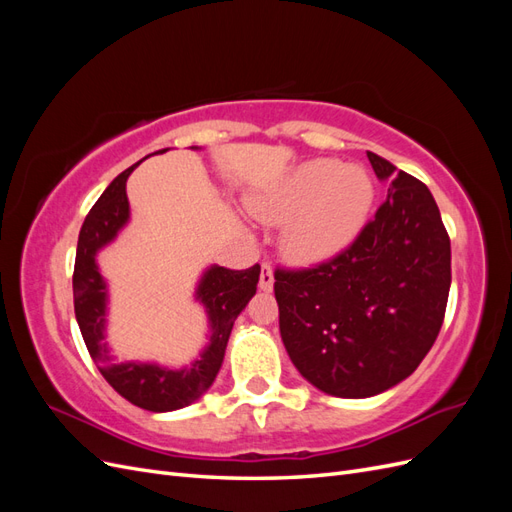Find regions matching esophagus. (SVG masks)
Returning a JSON list of instances; mask_svg holds the SVG:
<instances>
[{"mask_svg": "<svg viewBox=\"0 0 512 512\" xmlns=\"http://www.w3.org/2000/svg\"><path fill=\"white\" fill-rule=\"evenodd\" d=\"M273 282H275V277H273V267L269 265V262H262V267H260V290H265V292H269L271 288H273Z\"/></svg>", "mask_w": 512, "mask_h": 512, "instance_id": "esophagus-1", "label": "esophagus"}]
</instances>
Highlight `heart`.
<instances>
[{"mask_svg":"<svg viewBox=\"0 0 512 512\" xmlns=\"http://www.w3.org/2000/svg\"><path fill=\"white\" fill-rule=\"evenodd\" d=\"M376 200V185L359 166L314 160L299 166L267 196L252 203L256 218L284 224L282 245L301 265L329 260L344 252L365 228Z\"/></svg>","mask_w":512,"mask_h":512,"instance_id":"heart-1","label":"heart"}]
</instances>
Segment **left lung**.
<instances>
[{
  "label": "left lung",
  "mask_w": 512,
  "mask_h": 512,
  "mask_svg": "<svg viewBox=\"0 0 512 512\" xmlns=\"http://www.w3.org/2000/svg\"><path fill=\"white\" fill-rule=\"evenodd\" d=\"M389 194L344 252L275 269L280 333L316 389L361 399L406 380L431 350L451 288V239L423 181L367 151Z\"/></svg>",
  "instance_id": "8db88e82"
}]
</instances>
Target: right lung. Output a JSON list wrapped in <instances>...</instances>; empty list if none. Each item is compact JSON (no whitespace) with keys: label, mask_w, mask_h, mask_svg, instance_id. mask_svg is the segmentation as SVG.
Listing matches in <instances>:
<instances>
[{"label":"right lung","mask_w":512,"mask_h":512,"mask_svg":"<svg viewBox=\"0 0 512 512\" xmlns=\"http://www.w3.org/2000/svg\"><path fill=\"white\" fill-rule=\"evenodd\" d=\"M164 151L166 149L160 153ZM136 164L111 181L83 222L72 275L74 314L85 346L104 380L123 399H128L138 408L149 412H170L194 404L218 376L232 324L243 312L247 301L256 294L260 265L243 271L211 267L203 275L196 290V299L207 309L211 337L209 346L190 367L168 369L156 363L115 361L104 344L106 284L98 271L96 254L100 247L117 237V232L126 226L130 218L126 179Z\"/></svg>","instance_id":"add662e5"}]
</instances>
